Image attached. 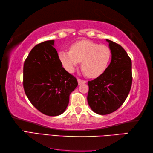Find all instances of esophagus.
<instances>
[{
  "label": "esophagus",
  "instance_id": "esophagus-1",
  "mask_svg": "<svg viewBox=\"0 0 153 153\" xmlns=\"http://www.w3.org/2000/svg\"><path fill=\"white\" fill-rule=\"evenodd\" d=\"M77 81H78L79 85H81L82 83H86L87 82L86 81H84V80H82L81 79H77Z\"/></svg>",
  "mask_w": 153,
  "mask_h": 153
}]
</instances>
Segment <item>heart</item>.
Returning <instances> with one entry per match:
<instances>
[{"instance_id": "1", "label": "heart", "mask_w": 153, "mask_h": 153, "mask_svg": "<svg viewBox=\"0 0 153 153\" xmlns=\"http://www.w3.org/2000/svg\"><path fill=\"white\" fill-rule=\"evenodd\" d=\"M59 59L62 66L70 72L82 62L81 67L87 76L96 78L103 74L111 61L112 52L110 47L90 41L74 42L70 51L59 53Z\"/></svg>"}]
</instances>
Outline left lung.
Instances as JSON below:
<instances>
[{
	"label": "left lung",
	"mask_w": 153,
	"mask_h": 153,
	"mask_svg": "<svg viewBox=\"0 0 153 153\" xmlns=\"http://www.w3.org/2000/svg\"><path fill=\"white\" fill-rule=\"evenodd\" d=\"M112 59L103 74L88 81L87 102L92 111L108 114L117 111L126 101L132 83L131 60L120 45L106 39Z\"/></svg>",
	"instance_id": "left-lung-1"
}]
</instances>
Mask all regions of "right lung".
Segmentation results:
<instances>
[{
  "label": "right lung",
  "mask_w": 153,
  "mask_h": 153,
  "mask_svg": "<svg viewBox=\"0 0 153 153\" xmlns=\"http://www.w3.org/2000/svg\"><path fill=\"white\" fill-rule=\"evenodd\" d=\"M54 40L35 45L24 62L23 85L31 104L42 114L58 116L66 111L69 97L78 85L59 59Z\"/></svg>",
  "instance_id": "add662e5"
}]
</instances>
